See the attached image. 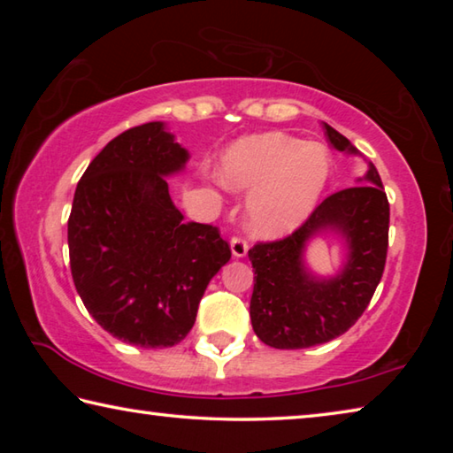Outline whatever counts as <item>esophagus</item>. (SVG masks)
Listing matches in <instances>:
<instances>
[{
	"label": "esophagus",
	"instance_id": "esophagus-1",
	"mask_svg": "<svg viewBox=\"0 0 453 453\" xmlns=\"http://www.w3.org/2000/svg\"><path fill=\"white\" fill-rule=\"evenodd\" d=\"M229 245H232V254L235 257H243L248 254V240H245L243 235H234L232 240H229Z\"/></svg>",
	"mask_w": 453,
	"mask_h": 453
}]
</instances>
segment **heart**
<instances>
[{
    "label": "heart",
    "mask_w": 453,
    "mask_h": 453,
    "mask_svg": "<svg viewBox=\"0 0 453 453\" xmlns=\"http://www.w3.org/2000/svg\"><path fill=\"white\" fill-rule=\"evenodd\" d=\"M329 173L326 145L278 132L243 137L221 157V180L232 189L251 191L250 227L265 237L286 234L305 219Z\"/></svg>",
    "instance_id": "obj_1"
}]
</instances>
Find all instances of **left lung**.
<instances>
[{
	"label": "left lung",
	"instance_id": "obj_1",
	"mask_svg": "<svg viewBox=\"0 0 453 453\" xmlns=\"http://www.w3.org/2000/svg\"><path fill=\"white\" fill-rule=\"evenodd\" d=\"M324 132L335 150L356 153L348 137L332 126L324 124ZM365 180L372 183L327 196L289 235L250 248L256 270L250 316L254 332L267 346H319L346 334L370 305L386 267L389 202L373 164ZM324 226L340 228L352 251L342 276L318 282L304 273L301 250Z\"/></svg>",
	"mask_w": 453,
	"mask_h": 453
}]
</instances>
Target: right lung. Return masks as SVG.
<instances>
[{
  "mask_svg": "<svg viewBox=\"0 0 453 453\" xmlns=\"http://www.w3.org/2000/svg\"><path fill=\"white\" fill-rule=\"evenodd\" d=\"M186 162L164 124L150 121L113 137L75 188L67 219L75 289L91 318L132 346L180 343L232 257L216 226L186 221L172 202L164 175Z\"/></svg>",
  "mask_w": 453,
  "mask_h": 453,
  "instance_id": "1",
  "label": "right lung"
}]
</instances>
